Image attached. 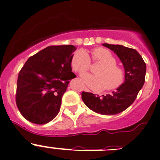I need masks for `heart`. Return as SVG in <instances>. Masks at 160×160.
Listing matches in <instances>:
<instances>
[{"instance_id":"b5f03b06","label":"heart","mask_w":160,"mask_h":160,"mask_svg":"<svg viewBox=\"0 0 160 160\" xmlns=\"http://www.w3.org/2000/svg\"><path fill=\"white\" fill-rule=\"evenodd\" d=\"M92 60L102 66L95 69L94 73L83 74L82 80L85 84L94 91H102L106 88L108 91L117 89L124 81V71L116 64L114 55L107 49L98 48L93 50ZM72 67L75 72L82 74L87 72L91 67V59L84 50L77 51L71 60Z\"/></svg>"}]
</instances>
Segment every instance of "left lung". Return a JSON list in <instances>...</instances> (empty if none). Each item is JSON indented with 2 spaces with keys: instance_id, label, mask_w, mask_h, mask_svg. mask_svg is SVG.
<instances>
[{
  "instance_id": "8db88e82",
  "label": "left lung",
  "mask_w": 160,
  "mask_h": 160,
  "mask_svg": "<svg viewBox=\"0 0 160 160\" xmlns=\"http://www.w3.org/2000/svg\"><path fill=\"white\" fill-rule=\"evenodd\" d=\"M119 57L124 67L125 81L116 91L106 95L96 96L82 92V100L95 112L102 115H116L124 111L137 98L145 83L146 64L135 49L119 44H103Z\"/></svg>"
}]
</instances>
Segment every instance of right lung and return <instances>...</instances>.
<instances>
[{
	"mask_svg": "<svg viewBox=\"0 0 160 160\" xmlns=\"http://www.w3.org/2000/svg\"><path fill=\"white\" fill-rule=\"evenodd\" d=\"M73 45L49 46L29 57L18 73L15 102L22 116L45 124L58 114L69 80L75 78Z\"/></svg>",
	"mask_w": 160,
	"mask_h": 160,
	"instance_id": "right-lung-1",
	"label": "right lung"
}]
</instances>
